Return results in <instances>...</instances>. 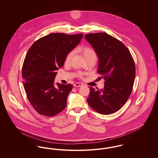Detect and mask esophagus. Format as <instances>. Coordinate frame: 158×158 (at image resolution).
Instances as JSON below:
<instances>
[{"instance_id":"34e87169","label":"esophagus","mask_w":158,"mask_h":158,"mask_svg":"<svg viewBox=\"0 0 158 158\" xmlns=\"http://www.w3.org/2000/svg\"><path fill=\"white\" fill-rule=\"evenodd\" d=\"M82 86V83H76L74 84V86L75 87H81Z\"/></svg>"}]
</instances>
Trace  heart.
Wrapping results in <instances>:
<instances>
[{
  "label": "heart",
  "mask_w": 158,
  "mask_h": 158,
  "mask_svg": "<svg viewBox=\"0 0 158 158\" xmlns=\"http://www.w3.org/2000/svg\"><path fill=\"white\" fill-rule=\"evenodd\" d=\"M80 50L82 52V54L84 58L85 59V60H88L89 59H97V53L92 47H89V46H85V47H83L82 48H81ZM73 54H74V52L73 51L68 53V55L66 56V57L65 59L66 63H68L70 61V60L73 56ZM84 75H85V73L82 72H78L77 73V76L80 78H82Z\"/></svg>",
  "instance_id": "obj_1"
}]
</instances>
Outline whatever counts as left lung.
<instances>
[{"label": "left lung", "mask_w": 158, "mask_h": 158, "mask_svg": "<svg viewBox=\"0 0 158 158\" xmlns=\"http://www.w3.org/2000/svg\"><path fill=\"white\" fill-rule=\"evenodd\" d=\"M99 58L98 73L105 79L103 89L89 87L88 104L97 113L109 115L124 106L133 90L135 61L126 46L105 32L85 35Z\"/></svg>", "instance_id": "obj_1"}]
</instances>
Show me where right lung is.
<instances>
[{
    "mask_svg": "<svg viewBox=\"0 0 158 158\" xmlns=\"http://www.w3.org/2000/svg\"><path fill=\"white\" fill-rule=\"evenodd\" d=\"M82 37V34H49L29 48L22 69L23 85L31 104L40 114L53 117L66 107L73 85L58 83L54 87V80L56 70L63 66L68 53Z\"/></svg>",
    "mask_w": 158,
    "mask_h": 158,
    "instance_id": "add662e5",
    "label": "right lung"
}]
</instances>
